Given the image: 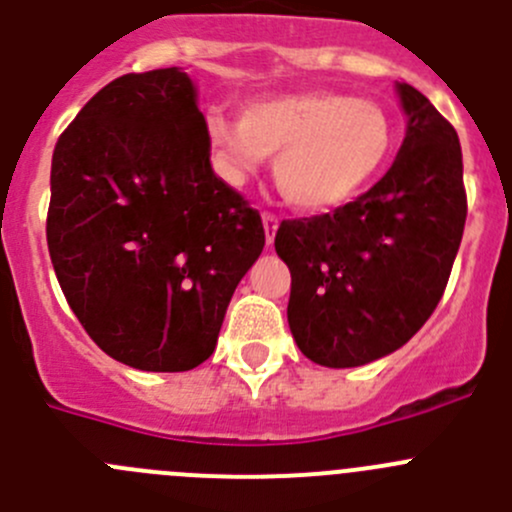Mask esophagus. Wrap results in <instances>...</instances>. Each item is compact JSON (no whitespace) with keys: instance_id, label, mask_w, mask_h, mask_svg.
Here are the masks:
<instances>
[{"instance_id":"esophagus-1","label":"esophagus","mask_w":512,"mask_h":512,"mask_svg":"<svg viewBox=\"0 0 512 512\" xmlns=\"http://www.w3.org/2000/svg\"><path fill=\"white\" fill-rule=\"evenodd\" d=\"M276 228H279V218L274 213H264V231H266V243H274Z\"/></svg>"}]
</instances>
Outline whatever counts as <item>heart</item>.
I'll use <instances>...</instances> for the list:
<instances>
[{"instance_id":"1","label":"heart","mask_w":512,"mask_h":512,"mask_svg":"<svg viewBox=\"0 0 512 512\" xmlns=\"http://www.w3.org/2000/svg\"><path fill=\"white\" fill-rule=\"evenodd\" d=\"M208 140L218 170L243 183L264 158L291 206L309 213L347 206L379 175L394 143L387 110L339 92H296L253 100L238 123L208 115Z\"/></svg>"}]
</instances>
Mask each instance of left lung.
<instances>
[{"instance_id":"8db88e82","label":"left lung","mask_w":512,"mask_h":512,"mask_svg":"<svg viewBox=\"0 0 512 512\" xmlns=\"http://www.w3.org/2000/svg\"><path fill=\"white\" fill-rule=\"evenodd\" d=\"M407 135L392 168L334 213L289 218L276 253L291 271L289 326L321 367H359L410 342L445 294L467 196L455 128L407 82Z\"/></svg>"}]
</instances>
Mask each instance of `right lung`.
I'll return each mask as SVG.
<instances>
[{"mask_svg":"<svg viewBox=\"0 0 512 512\" xmlns=\"http://www.w3.org/2000/svg\"><path fill=\"white\" fill-rule=\"evenodd\" d=\"M196 87L178 67L102 87L52 155L47 246L92 342L143 372L213 354L228 301L266 233L211 168Z\"/></svg>","mask_w":512,"mask_h":512,"instance_id":"1","label":"right lung"}]
</instances>
